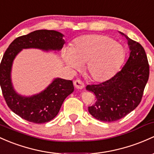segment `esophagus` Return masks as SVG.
Returning <instances> with one entry per match:
<instances>
[{
	"label": "esophagus",
	"mask_w": 154,
	"mask_h": 154,
	"mask_svg": "<svg viewBox=\"0 0 154 154\" xmlns=\"http://www.w3.org/2000/svg\"><path fill=\"white\" fill-rule=\"evenodd\" d=\"M73 84L74 86H75V88L80 89V90H82V89H83L84 87V84L81 80H79V79L74 81Z\"/></svg>",
	"instance_id": "1"
}]
</instances>
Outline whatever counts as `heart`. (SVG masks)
<instances>
[{
	"label": "heart",
	"mask_w": 154,
	"mask_h": 154,
	"mask_svg": "<svg viewBox=\"0 0 154 154\" xmlns=\"http://www.w3.org/2000/svg\"><path fill=\"white\" fill-rule=\"evenodd\" d=\"M125 57L123 45L103 34L79 37L62 51V58L69 67L78 69L85 64L86 74L95 82H104L113 76Z\"/></svg>",
	"instance_id": "1"
}]
</instances>
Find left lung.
I'll use <instances>...</instances> for the list:
<instances>
[{"label": "left lung", "instance_id": "1", "mask_svg": "<svg viewBox=\"0 0 154 154\" xmlns=\"http://www.w3.org/2000/svg\"><path fill=\"white\" fill-rule=\"evenodd\" d=\"M126 38L130 54L121 70L101 84L87 85L95 95V102L88 107L92 117L103 122L120 120L137 108L142 100L149 77V64L143 47Z\"/></svg>", "mask_w": 154, "mask_h": 154}]
</instances>
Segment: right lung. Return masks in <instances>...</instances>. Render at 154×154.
Returning <instances> with one entry per match:
<instances>
[{
  "mask_svg": "<svg viewBox=\"0 0 154 154\" xmlns=\"http://www.w3.org/2000/svg\"><path fill=\"white\" fill-rule=\"evenodd\" d=\"M64 35L54 30H37L16 38L5 51L1 63V87L8 106L24 120L34 123L50 121L57 115L64 99L74 90L70 80L56 78L39 93L25 96L17 93L11 82L14 59L23 49L60 51Z\"/></svg>",
  "mask_w": 154,
  "mask_h": 154,
  "instance_id": "obj_1",
  "label": "right lung"
}]
</instances>
